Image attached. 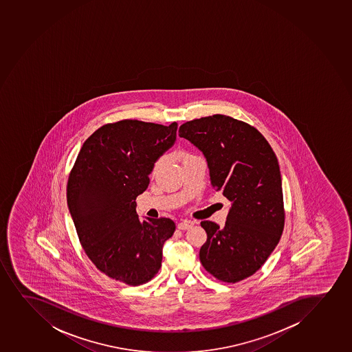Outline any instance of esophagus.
<instances>
[{
  "label": "esophagus",
  "instance_id": "1",
  "mask_svg": "<svg viewBox=\"0 0 352 352\" xmlns=\"http://www.w3.org/2000/svg\"><path fill=\"white\" fill-rule=\"evenodd\" d=\"M194 226L193 221H190V219H185V221H182L180 223L178 224L179 230H186V229H189V228H192Z\"/></svg>",
  "mask_w": 352,
  "mask_h": 352
}]
</instances>
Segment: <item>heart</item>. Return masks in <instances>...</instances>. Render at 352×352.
Returning <instances> with one entry per match:
<instances>
[{
    "label": "heart",
    "instance_id": "1",
    "mask_svg": "<svg viewBox=\"0 0 352 352\" xmlns=\"http://www.w3.org/2000/svg\"><path fill=\"white\" fill-rule=\"evenodd\" d=\"M193 153H190L189 151H186V150H180V151L177 152V159H179L182 164L185 163L187 160H189L190 158H193ZM163 165V159L159 158L155 160V164H153V167H152V174H155L160 170V167Z\"/></svg>",
    "mask_w": 352,
    "mask_h": 352
}]
</instances>
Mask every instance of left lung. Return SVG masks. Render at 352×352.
Returning a JSON list of instances; mask_svg holds the SVG:
<instances>
[{"label": "left lung", "mask_w": 352, "mask_h": 352, "mask_svg": "<svg viewBox=\"0 0 352 352\" xmlns=\"http://www.w3.org/2000/svg\"><path fill=\"white\" fill-rule=\"evenodd\" d=\"M179 136L204 152L212 187L232 202L223 228L201 222L207 232L201 264L219 281L239 283L261 269L284 231L276 153L254 126L219 113L186 122Z\"/></svg>", "instance_id": "8db88e82"}]
</instances>
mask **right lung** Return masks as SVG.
Segmentation results:
<instances>
[{
  "label": "right lung",
  "mask_w": 352,
  "mask_h": 352,
  "mask_svg": "<svg viewBox=\"0 0 352 352\" xmlns=\"http://www.w3.org/2000/svg\"><path fill=\"white\" fill-rule=\"evenodd\" d=\"M178 123H107L85 140L67 182V204L85 254L111 279L140 286L158 273L175 223L140 222L136 197L155 160L173 145Z\"/></svg>",
  "instance_id": "1"
}]
</instances>
